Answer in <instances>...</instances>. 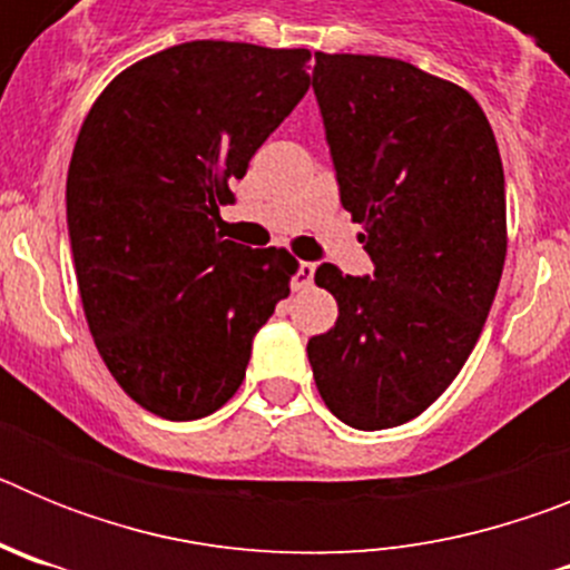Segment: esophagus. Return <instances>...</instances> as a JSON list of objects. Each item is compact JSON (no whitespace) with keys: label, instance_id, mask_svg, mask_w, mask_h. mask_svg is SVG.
<instances>
[{"label":"esophagus","instance_id":"obj_1","mask_svg":"<svg viewBox=\"0 0 570 570\" xmlns=\"http://www.w3.org/2000/svg\"><path fill=\"white\" fill-rule=\"evenodd\" d=\"M314 274H316L314 262H299V268H296V276H294V288L296 291L308 288L311 282H314Z\"/></svg>","mask_w":570,"mask_h":570}]
</instances>
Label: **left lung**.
Listing matches in <instances>:
<instances>
[{
  "mask_svg": "<svg viewBox=\"0 0 570 570\" xmlns=\"http://www.w3.org/2000/svg\"><path fill=\"white\" fill-rule=\"evenodd\" d=\"M311 85L374 276L316 268L340 316L308 360L331 414L382 431L440 400L480 340L505 265V174L476 99L416 65L316 53Z\"/></svg>",
  "mask_w": 570,
  "mask_h": 570,
  "instance_id": "left-lung-1",
  "label": "left lung"
}]
</instances>
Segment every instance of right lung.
Here are the masks:
<instances>
[{
    "mask_svg": "<svg viewBox=\"0 0 570 570\" xmlns=\"http://www.w3.org/2000/svg\"><path fill=\"white\" fill-rule=\"evenodd\" d=\"M305 48L174 45L99 94L68 168V234L85 320L125 394L163 420L214 414L250 342L291 294L285 248L223 239L219 205L296 108Z\"/></svg>",
    "mask_w": 570,
    "mask_h": 570,
    "instance_id": "1",
    "label": "right lung"
}]
</instances>
